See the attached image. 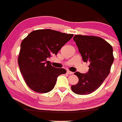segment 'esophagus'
<instances>
[{"label":"esophagus","instance_id":"34e87169","mask_svg":"<svg viewBox=\"0 0 122 122\" xmlns=\"http://www.w3.org/2000/svg\"><path fill=\"white\" fill-rule=\"evenodd\" d=\"M67 73L68 74H73L74 73H73V72H71V71H70L68 70V71H67Z\"/></svg>","mask_w":122,"mask_h":122}]
</instances>
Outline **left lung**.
I'll list each match as a JSON object with an SVG mask.
<instances>
[{
  "label": "left lung",
  "mask_w": 122,
  "mask_h": 122,
  "mask_svg": "<svg viewBox=\"0 0 122 122\" xmlns=\"http://www.w3.org/2000/svg\"><path fill=\"white\" fill-rule=\"evenodd\" d=\"M73 40L83 61L90 65L87 73H74L79 81L71 86V90L77 95L90 94L98 89L109 74L114 59L112 47L98 36L76 35Z\"/></svg>",
  "instance_id": "left-lung-1"
}]
</instances>
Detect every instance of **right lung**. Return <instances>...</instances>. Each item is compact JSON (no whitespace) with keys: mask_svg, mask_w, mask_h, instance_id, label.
Wrapping results in <instances>:
<instances>
[{"mask_svg":"<svg viewBox=\"0 0 122 122\" xmlns=\"http://www.w3.org/2000/svg\"><path fill=\"white\" fill-rule=\"evenodd\" d=\"M73 34L51 29H40L29 33L22 40L18 62L28 87L38 93H48L54 89L57 78L66 71L52 66L48 61L57 55Z\"/></svg>","mask_w":122,"mask_h":122,"instance_id":"obj_1","label":"right lung"}]
</instances>
